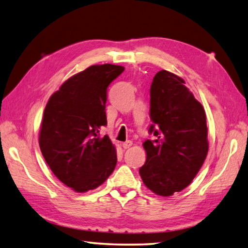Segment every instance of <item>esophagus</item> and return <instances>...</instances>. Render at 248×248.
Masks as SVG:
<instances>
[{"label":"esophagus","instance_id":"obj_1","mask_svg":"<svg viewBox=\"0 0 248 248\" xmlns=\"http://www.w3.org/2000/svg\"><path fill=\"white\" fill-rule=\"evenodd\" d=\"M131 146H132V142H131V140H125L124 143H123V147H124V149L130 148Z\"/></svg>","mask_w":248,"mask_h":248}]
</instances>
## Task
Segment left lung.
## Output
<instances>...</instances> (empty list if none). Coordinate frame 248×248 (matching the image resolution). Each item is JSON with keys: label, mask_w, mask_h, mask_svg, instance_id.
<instances>
[{"label": "left lung", "mask_w": 248, "mask_h": 248, "mask_svg": "<svg viewBox=\"0 0 248 248\" xmlns=\"http://www.w3.org/2000/svg\"><path fill=\"white\" fill-rule=\"evenodd\" d=\"M146 162L140 175L148 189L162 197L182 191L200 171L208 152L206 115L181 77L162 70L150 86Z\"/></svg>", "instance_id": "8db88e82"}]
</instances>
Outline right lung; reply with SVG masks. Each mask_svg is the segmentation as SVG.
Segmentation results:
<instances>
[{
    "mask_svg": "<svg viewBox=\"0 0 248 248\" xmlns=\"http://www.w3.org/2000/svg\"><path fill=\"white\" fill-rule=\"evenodd\" d=\"M124 66L96 64L70 77L48 100L40 148L64 185L86 192L102 185L117 163L116 148L100 129L108 124L106 91Z\"/></svg>",
    "mask_w": 248,
    "mask_h": 248,
    "instance_id": "obj_1",
    "label": "right lung"
}]
</instances>
